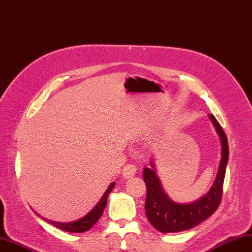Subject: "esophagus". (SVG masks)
Masks as SVG:
<instances>
[{
  "mask_svg": "<svg viewBox=\"0 0 252 252\" xmlns=\"http://www.w3.org/2000/svg\"><path fill=\"white\" fill-rule=\"evenodd\" d=\"M136 174V167L132 164H126L122 169V176L124 178H132Z\"/></svg>",
  "mask_w": 252,
  "mask_h": 252,
  "instance_id": "34e87169",
  "label": "esophagus"
}]
</instances>
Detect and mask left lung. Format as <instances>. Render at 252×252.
Wrapping results in <instances>:
<instances>
[{"label": "left lung", "instance_id": "1", "mask_svg": "<svg viewBox=\"0 0 252 252\" xmlns=\"http://www.w3.org/2000/svg\"><path fill=\"white\" fill-rule=\"evenodd\" d=\"M208 117L220 138L221 160L214 184L205 195L188 204L174 202L163 189L161 180L156 173L154 161H150V167L144 168L143 177L147 187L146 216L155 229L161 233H175L192 229L210 217L221 202L222 187L229 160V144L217 119L213 115H208Z\"/></svg>", "mask_w": 252, "mask_h": 252}]
</instances>
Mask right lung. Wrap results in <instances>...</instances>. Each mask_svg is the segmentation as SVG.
<instances>
[{
    "label": "right lung",
    "mask_w": 252,
    "mask_h": 252,
    "mask_svg": "<svg viewBox=\"0 0 252 252\" xmlns=\"http://www.w3.org/2000/svg\"><path fill=\"white\" fill-rule=\"evenodd\" d=\"M115 187V183H112L109 186L107 190L104 192L103 196L101 197V200L98 201V203L94 206V208H92L89 213H88L85 217L80 218L77 221H73V222H57V221H51L48 219H45L43 217H40L38 214H36L37 216H39L40 218L44 219L45 221L48 222V223L55 225L58 229H60L62 231L65 232H69V233H83L86 232L88 230H90L91 227L94 225L97 220L101 218V216L104 212L105 207H106L107 204V197L110 192H112L113 188Z\"/></svg>",
    "instance_id": "1"
}]
</instances>
